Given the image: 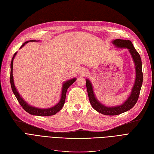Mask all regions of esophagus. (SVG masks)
<instances>
[{
  "label": "esophagus",
  "instance_id": "esophagus-1",
  "mask_svg": "<svg viewBox=\"0 0 154 154\" xmlns=\"http://www.w3.org/2000/svg\"><path fill=\"white\" fill-rule=\"evenodd\" d=\"M81 74H82V75H86L87 73H88V70L86 69V68H83L81 70Z\"/></svg>",
  "mask_w": 154,
  "mask_h": 154
}]
</instances>
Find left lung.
<instances>
[{"label": "left lung", "instance_id": "obj_1", "mask_svg": "<svg viewBox=\"0 0 154 154\" xmlns=\"http://www.w3.org/2000/svg\"><path fill=\"white\" fill-rule=\"evenodd\" d=\"M112 43L114 45L116 48L121 49L126 48L129 50L134 63L136 77L131 91L126 100H125L124 103L121 105L113 106H106L101 103L96 97L91 82L88 79H86V88L91 105L95 110L106 116L119 115L131 109L138 101L142 83H143L141 60L140 54L134 48L132 42L129 40L116 39L113 40Z\"/></svg>", "mask_w": 154, "mask_h": 154}]
</instances>
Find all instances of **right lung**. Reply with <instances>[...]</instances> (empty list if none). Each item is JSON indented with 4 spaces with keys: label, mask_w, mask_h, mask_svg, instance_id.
Here are the masks:
<instances>
[{
    "label": "right lung",
    "mask_w": 154,
    "mask_h": 154,
    "mask_svg": "<svg viewBox=\"0 0 154 154\" xmlns=\"http://www.w3.org/2000/svg\"><path fill=\"white\" fill-rule=\"evenodd\" d=\"M38 42V41H36V40H31V41H28L25 42L20 47V49L22 48L24 45L27 44L28 42ZM17 54V52H16L13 57L12 60H11V75H10V82H11V89H12L13 92L14 94L15 95L16 99L18 100V102L21 106L23 107L26 112L30 113L31 115L33 116H53L57 112H58L61 109L62 107L63 106L65 101V98H66V93L68 88H69L71 85L76 81L77 78H73L70 80H68L65 82H64L62 84V89H61V98L59 101V102L57 103L56 105L48 108V109H39V108L30 105L28 104L26 101L24 100V99L21 97V96L19 92L17 90L15 84L14 82V79H13V60L15 58V56Z\"/></svg>",
    "instance_id": "obj_1"
}]
</instances>
